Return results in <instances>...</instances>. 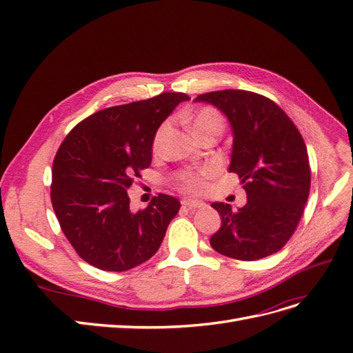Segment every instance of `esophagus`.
I'll use <instances>...</instances> for the list:
<instances>
[{"label": "esophagus", "mask_w": 353, "mask_h": 353, "mask_svg": "<svg viewBox=\"0 0 353 353\" xmlns=\"http://www.w3.org/2000/svg\"><path fill=\"white\" fill-rule=\"evenodd\" d=\"M183 206L188 208V209H199L205 206V203L200 200H193V199H184L183 200Z\"/></svg>", "instance_id": "esophagus-1"}]
</instances>
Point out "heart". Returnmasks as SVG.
<instances>
[{
    "label": "heart",
    "mask_w": 353,
    "mask_h": 353,
    "mask_svg": "<svg viewBox=\"0 0 353 353\" xmlns=\"http://www.w3.org/2000/svg\"><path fill=\"white\" fill-rule=\"evenodd\" d=\"M191 131L194 132L197 138L205 137L209 134H221L223 130V117L221 113L213 108H203L197 110L190 119ZM168 131V123H163L159 128L153 138V148L157 150L162 138ZM218 174L215 166H205L197 170H187V172L179 174L176 176V185L191 194H200L208 187V179L213 178Z\"/></svg>",
    "instance_id": "obj_1"
}]
</instances>
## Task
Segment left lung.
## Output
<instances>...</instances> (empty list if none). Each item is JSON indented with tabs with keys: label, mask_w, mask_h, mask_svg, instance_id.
Listing matches in <instances>:
<instances>
[{
	"label": "left lung",
	"mask_w": 353,
	"mask_h": 353,
	"mask_svg": "<svg viewBox=\"0 0 353 353\" xmlns=\"http://www.w3.org/2000/svg\"><path fill=\"white\" fill-rule=\"evenodd\" d=\"M194 101L215 105L232 130L230 172L237 174L248 203L232 210L212 203L222 219L210 237L218 253L258 261L279 252L293 236L311 188V168L303 138L281 108L261 94L223 90Z\"/></svg>",
	"instance_id": "8db88e82"
}]
</instances>
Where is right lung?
I'll list each match as a JSON object with an SVG mask.
<instances>
[{"label": "right lung", "instance_id": "add662e5", "mask_svg": "<svg viewBox=\"0 0 353 353\" xmlns=\"http://www.w3.org/2000/svg\"><path fill=\"white\" fill-rule=\"evenodd\" d=\"M183 92L114 105L91 114L68 134L52 162L51 203L81 258L122 272L148 261L176 215L178 199L159 194L131 212L128 188L152 163L153 138Z\"/></svg>", "mask_w": 353, "mask_h": 353}]
</instances>
